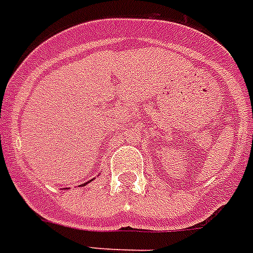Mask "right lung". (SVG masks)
<instances>
[{
    "label": "right lung",
    "instance_id": "right-lung-1",
    "mask_svg": "<svg viewBox=\"0 0 253 253\" xmlns=\"http://www.w3.org/2000/svg\"><path fill=\"white\" fill-rule=\"evenodd\" d=\"M87 182H89V181H87ZM87 182H85V184H84V185H86V184H87ZM84 185H81V186H84Z\"/></svg>",
    "mask_w": 253,
    "mask_h": 253
}]
</instances>
